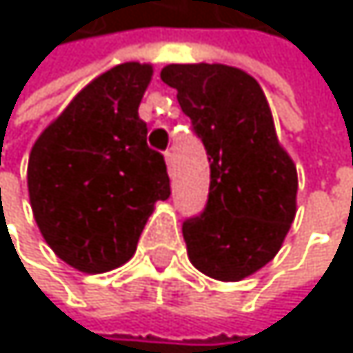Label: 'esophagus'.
I'll use <instances>...</instances> for the list:
<instances>
[{"instance_id":"esophagus-1","label":"esophagus","mask_w":353,"mask_h":353,"mask_svg":"<svg viewBox=\"0 0 353 353\" xmlns=\"http://www.w3.org/2000/svg\"><path fill=\"white\" fill-rule=\"evenodd\" d=\"M165 163H167V169L173 171V154L171 152H165Z\"/></svg>"}]
</instances>
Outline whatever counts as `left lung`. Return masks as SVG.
<instances>
[{"instance_id":"1","label":"left lung","mask_w":353,"mask_h":353,"mask_svg":"<svg viewBox=\"0 0 353 353\" xmlns=\"http://www.w3.org/2000/svg\"><path fill=\"white\" fill-rule=\"evenodd\" d=\"M161 80L178 90L210 159V199L182 224L188 259L208 277L241 281L275 259L296 216V165L277 139L261 84L222 63H171Z\"/></svg>"}]
</instances>
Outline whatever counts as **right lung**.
Wrapping results in <instances>:
<instances>
[{"label": "right lung", "mask_w": 353, "mask_h": 353, "mask_svg": "<svg viewBox=\"0 0 353 353\" xmlns=\"http://www.w3.org/2000/svg\"><path fill=\"white\" fill-rule=\"evenodd\" d=\"M150 63H120L86 84L35 139L27 188L37 228L63 263L105 273L135 254L154 203L171 194L163 154L137 110Z\"/></svg>", "instance_id": "1"}]
</instances>
